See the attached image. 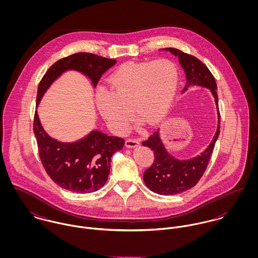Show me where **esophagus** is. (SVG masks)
Instances as JSON below:
<instances>
[{
  "mask_svg": "<svg viewBox=\"0 0 258 258\" xmlns=\"http://www.w3.org/2000/svg\"><path fill=\"white\" fill-rule=\"evenodd\" d=\"M140 144V140L139 139H127L125 141V145L128 148L137 147Z\"/></svg>",
  "mask_w": 258,
  "mask_h": 258,
  "instance_id": "34e87169",
  "label": "esophagus"
}]
</instances>
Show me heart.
Masks as SVG:
<instances>
[{
    "label": "heart",
    "mask_w": 258,
    "mask_h": 258,
    "mask_svg": "<svg viewBox=\"0 0 258 258\" xmlns=\"http://www.w3.org/2000/svg\"><path fill=\"white\" fill-rule=\"evenodd\" d=\"M179 84V71L168 59L126 62L107 80V90L96 93L97 109L111 129L124 134L133 118L148 125L159 122L169 110Z\"/></svg>",
    "instance_id": "1"
}]
</instances>
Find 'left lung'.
Returning a JSON list of instances; mask_svg holds the SVG:
<instances>
[{
	"label": "left lung",
	"instance_id": "8db88e82",
	"mask_svg": "<svg viewBox=\"0 0 258 258\" xmlns=\"http://www.w3.org/2000/svg\"><path fill=\"white\" fill-rule=\"evenodd\" d=\"M162 49L170 51L179 58V62L182 66L186 77V84L184 86V91L187 90V87L194 85L209 88L215 98L219 115L218 129L213 141L209 147L195 158L188 160H178L174 158L168 153L162 143L159 131H155L150 135L146 141L142 143L143 146L152 149L155 154L154 163L143 174L144 183L152 191L167 196L183 192L198 184L207 170L209 161L220 135L221 125L219 98L217 93L218 87L216 79L210 70L199 58L183 52L180 49L173 47Z\"/></svg>",
	"mask_w": 258,
	"mask_h": 258
}]
</instances>
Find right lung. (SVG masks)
I'll use <instances>...</instances> for the list:
<instances>
[{
    "mask_svg": "<svg viewBox=\"0 0 258 258\" xmlns=\"http://www.w3.org/2000/svg\"><path fill=\"white\" fill-rule=\"evenodd\" d=\"M116 63L115 59L89 52H78L54 62L41 78L37 94V106L43 94L64 72L76 71L86 75L96 87L98 80ZM34 133L41 164L50 179L62 188L78 194L98 190L107 182L112 155L124 146V139L91 131L84 138L72 142H59L42 128L35 113Z\"/></svg>",
    "mask_w": 258,
    "mask_h": 258,
    "instance_id": "right-lung-1",
    "label": "right lung"
}]
</instances>
